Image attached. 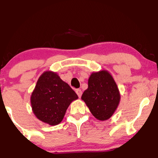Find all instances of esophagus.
Listing matches in <instances>:
<instances>
[{"mask_svg":"<svg viewBox=\"0 0 158 158\" xmlns=\"http://www.w3.org/2000/svg\"><path fill=\"white\" fill-rule=\"evenodd\" d=\"M76 93L77 94L78 97L80 98L81 97V94H82V91H81L80 89H77L76 90Z\"/></svg>","mask_w":158,"mask_h":158,"instance_id":"34e87169","label":"esophagus"}]
</instances>
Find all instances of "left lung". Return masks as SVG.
<instances>
[{
    "instance_id": "obj_1",
    "label": "left lung",
    "mask_w": 158,
    "mask_h": 158,
    "mask_svg": "<svg viewBox=\"0 0 158 158\" xmlns=\"http://www.w3.org/2000/svg\"><path fill=\"white\" fill-rule=\"evenodd\" d=\"M81 99L96 119L107 120L117 110L120 94L113 77L108 70L93 72L88 79V88Z\"/></svg>"
}]
</instances>
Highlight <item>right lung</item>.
I'll list each match as a JSON object with an SVG mask.
<instances>
[{
    "label": "right lung",
    "mask_w": 158,
    "mask_h": 158,
    "mask_svg": "<svg viewBox=\"0 0 158 158\" xmlns=\"http://www.w3.org/2000/svg\"><path fill=\"white\" fill-rule=\"evenodd\" d=\"M77 94L55 72L48 70L40 76L30 102L35 117L50 126L59 124Z\"/></svg>",
    "instance_id": "obj_1"
}]
</instances>
